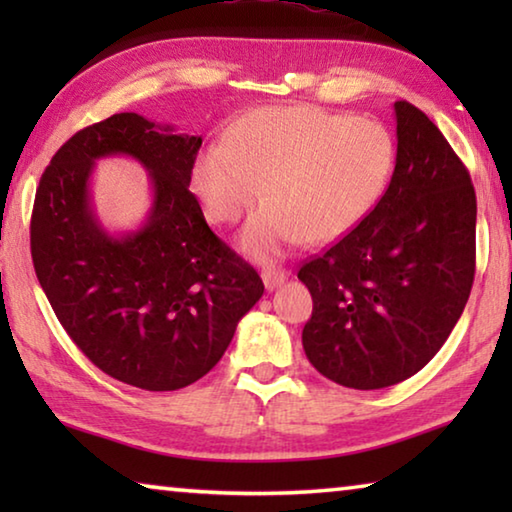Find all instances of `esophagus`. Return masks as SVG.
Returning <instances> with one entry per match:
<instances>
[{"label":"esophagus","mask_w":512,"mask_h":512,"mask_svg":"<svg viewBox=\"0 0 512 512\" xmlns=\"http://www.w3.org/2000/svg\"><path fill=\"white\" fill-rule=\"evenodd\" d=\"M262 280H264V287L268 291H273V289L280 287L282 282L289 280V271H284V268H264Z\"/></svg>","instance_id":"1"}]
</instances>
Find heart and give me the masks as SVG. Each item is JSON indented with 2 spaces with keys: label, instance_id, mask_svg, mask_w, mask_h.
I'll list each match as a JSON object with an SVG mask.
<instances>
[{
  "label": "heart",
  "instance_id": "b5f03b06",
  "mask_svg": "<svg viewBox=\"0 0 512 512\" xmlns=\"http://www.w3.org/2000/svg\"><path fill=\"white\" fill-rule=\"evenodd\" d=\"M395 169V140L368 117L316 106L262 108L207 144L194 164V189L207 219L235 223L264 194L241 232L257 259L311 241H334L366 219Z\"/></svg>",
  "mask_w": 512,
  "mask_h": 512
}]
</instances>
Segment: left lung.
I'll use <instances>...</instances> for the list:
<instances>
[{
  "label": "left lung",
  "mask_w": 512,
  "mask_h": 512,
  "mask_svg": "<svg viewBox=\"0 0 512 512\" xmlns=\"http://www.w3.org/2000/svg\"><path fill=\"white\" fill-rule=\"evenodd\" d=\"M397 155L366 219L298 271L314 298L302 329L311 366L336 384L375 391L433 359L470 298L476 196L438 126L395 101Z\"/></svg>",
  "instance_id": "left-lung-1"
}]
</instances>
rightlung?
<instances>
[{
	"label": "right lung",
	"mask_w": 512,
	"mask_h": 512,
	"mask_svg": "<svg viewBox=\"0 0 512 512\" xmlns=\"http://www.w3.org/2000/svg\"><path fill=\"white\" fill-rule=\"evenodd\" d=\"M201 142L119 112L60 146L33 203L31 257L60 325L94 366L144 391L207 375L264 293L189 192ZM115 154L143 164L154 201L140 229L112 236L93 212L89 180L96 160Z\"/></svg>",
	"instance_id": "right-lung-1"
}]
</instances>
